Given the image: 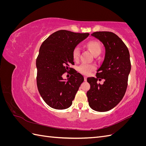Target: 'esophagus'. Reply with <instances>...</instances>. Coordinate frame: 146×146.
<instances>
[{
  "label": "esophagus",
  "mask_w": 146,
  "mask_h": 146,
  "mask_svg": "<svg viewBox=\"0 0 146 146\" xmlns=\"http://www.w3.org/2000/svg\"><path fill=\"white\" fill-rule=\"evenodd\" d=\"M86 78H87V77H86V76L84 77V80H85V81H86Z\"/></svg>",
  "instance_id": "1"
}]
</instances>
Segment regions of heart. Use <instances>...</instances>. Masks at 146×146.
<instances>
[{"label":"heart","instance_id":"heart-1","mask_svg":"<svg viewBox=\"0 0 146 146\" xmlns=\"http://www.w3.org/2000/svg\"><path fill=\"white\" fill-rule=\"evenodd\" d=\"M87 47L90 50L92 55H99L101 51V47L99 43L92 41L87 44ZM79 55H80V48L76 47L72 52V57L74 60H77L78 59ZM95 69V66L92 64L82 63L78 67V70L84 75L90 74L92 70Z\"/></svg>","mask_w":146,"mask_h":146}]
</instances>
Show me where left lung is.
Instances as JSON below:
<instances>
[{
  "label": "left lung",
  "mask_w": 146,
  "mask_h": 146,
  "mask_svg": "<svg viewBox=\"0 0 146 146\" xmlns=\"http://www.w3.org/2000/svg\"><path fill=\"white\" fill-rule=\"evenodd\" d=\"M91 36L103 44L105 55L97 70V77L87 78L90 89L86 95L92 110L107 111L115 107L125 93L131 70L130 54L124 42L114 33L96 32ZM101 79H104L102 85L97 83Z\"/></svg>",
  "instance_id": "8db88e82"
}]
</instances>
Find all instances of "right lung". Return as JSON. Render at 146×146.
Instances as JSON below:
<instances>
[{
  "mask_svg": "<svg viewBox=\"0 0 146 146\" xmlns=\"http://www.w3.org/2000/svg\"><path fill=\"white\" fill-rule=\"evenodd\" d=\"M89 33H74L61 30L50 35L39 48L36 61L37 86L41 98L52 108L66 109L83 82L82 74L73 70L69 78L63 74L74 64V48L85 39Z\"/></svg>",
  "mask_w": 146,
  "mask_h": 146,
  "instance_id": "add662e5",
  "label": "right lung"
}]
</instances>
